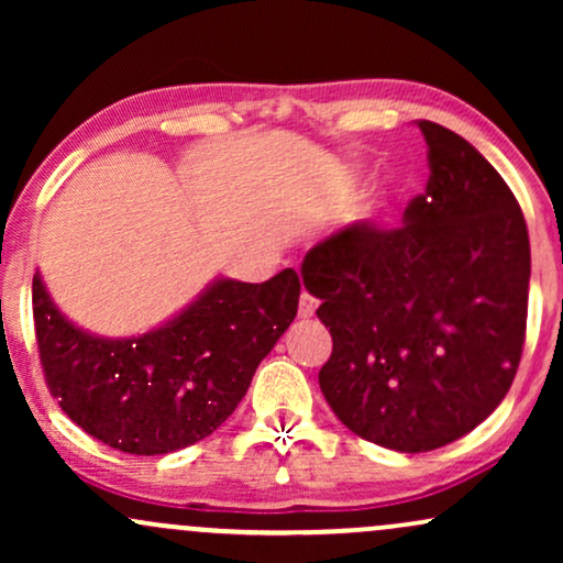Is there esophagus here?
I'll use <instances>...</instances> for the list:
<instances>
[{
  "label": "esophagus",
  "instance_id": "esophagus-1",
  "mask_svg": "<svg viewBox=\"0 0 563 563\" xmlns=\"http://www.w3.org/2000/svg\"><path fill=\"white\" fill-rule=\"evenodd\" d=\"M314 309H318V299H314V296H309L307 290H303L301 299H299V318H303V320L312 318Z\"/></svg>",
  "mask_w": 563,
  "mask_h": 563
}]
</instances>
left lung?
I'll use <instances>...</instances> for the list:
<instances>
[{"label":"left lung","mask_w":563,"mask_h":563,"mask_svg":"<svg viewBox=\"0 0 563 563\" xmlns=\"http://www.w3.org/2000/svg\"><path fill=\"white\" fill-rule=\"evenodd\" d=\"M429 185L402 228L352 224L307 251L333 352L320 389L357 437L429 452L503 402L527 331L529 235L506 179L471 142L418 121Z\"/></svg>","instance_id":"left-lung-1"}]
</instances>
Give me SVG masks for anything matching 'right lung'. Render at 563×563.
<instances>
[{"mask_svg":"<svg viewBox=\"0 0 563 563\" xmlns=\"http://www.w3.org/2000/svg\"><path fill=\"white\" fill-rule=\"evenodd\" d=\"M301 283L219 277L169 322L102 339L66 320L34 275V325L47 389L89 437L129 455L196 444L232 416L299 309Z\"/></svg>","mask_w":563,"mask_h":563,"instance_id":"right-lung-1","label":"right lung"}]
</instances>
